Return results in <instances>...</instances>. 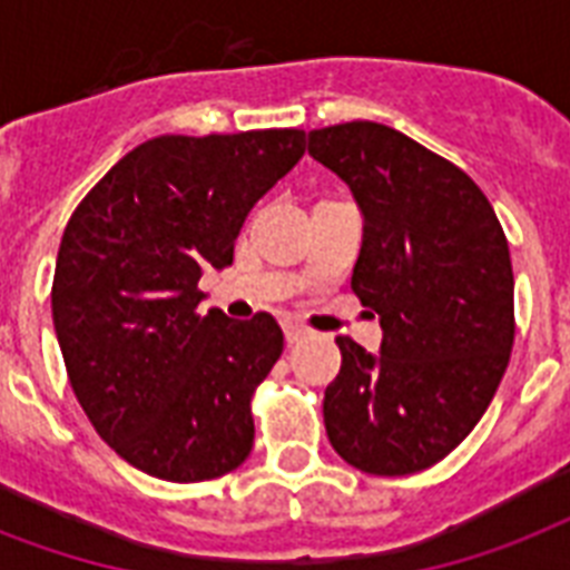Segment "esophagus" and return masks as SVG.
Instances as JSON below:
<instances>
[{"label":"esophagus","instance_id":"obj_1","mask_svg":"<svg viewBox=\"0 0 570 570\" xmlns=\"http://www.w3.org/2000/svg\"><path fill=\"white\" fill-rule=\"evenodd\" d=\"M307 334H311V331L302 328V325H295V322H286V325H284V337H286V343H289V346H295V343H302V340L307 337Z\"/></svg>","mask_w":570,"mask_h":570}]
</instances>
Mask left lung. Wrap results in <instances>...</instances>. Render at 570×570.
I'll list each match as a JSON object with an SVG mask.
<instances>
[{"instance_id":"left-lung-1","label":"left lung","mask_w":570,"mask_h":570,"mask_svg":"<svg viewBox=\"0 0 570 570\" xmlns=\"http://www.w3.org/2000/svg\"><path fill=\"white\" fill-rule=\"evenodd\" d=\"M307 150L364 213L352 289L384 331L375 355L337 337L343 366L325 387V432L364 473H420L473 432L509 366V242L476 183L399 129H313Z\"/></svg>"}]
</instances>
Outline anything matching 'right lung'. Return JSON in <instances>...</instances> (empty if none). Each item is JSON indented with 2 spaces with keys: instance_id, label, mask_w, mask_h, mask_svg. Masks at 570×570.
<instances>
[{
  "instance_id": "right-lung-1",
  "label": "right lung",
  "mask_w": 570,
  "mask_h": 570,
  "mask_svg": "<svg viewBox=\"0 0 570 570\" xmlns=\"http://www.w3.org/2000/svg\"><path fill=\"white\" fill-rule=\"evenodd\" d=\"M304 156V129L159 136L129 150L61 236L52 322L102 441L165 482L230 473L254 446L250 396L284 352L268 313H197L245 215Z\"/></svg>"
}]
</instances>
